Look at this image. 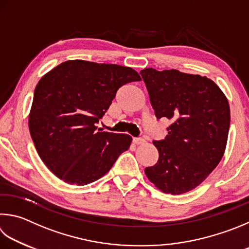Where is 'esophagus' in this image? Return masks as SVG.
Here are the masks:
<instances>
[{
  "instance_id": "obj_1",
  "label": "esophagus",
  "mask_w": 249,
  "mask_h": 249,
  "mask_svg": "<svg viewBox=\"0 0 249 249\" xmlns=\"http://www.w3.org/2000/svg\"><path fill=\"white\" fill-rule=\"evenodd\" d=\"M133 142L138 146V144L144 143V140L142 138H133Z\"/></svg>"
}]
</instances>
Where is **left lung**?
I'll use <instances>...</instances> for the list:
<instances>
[{
    "instance_id": "8db88e82",
    "label": "left lung",
    "mask_w": 249,
    "mask_h": 249,
    "mask_svg": "<svg viewBox=\"0 0 249 249\" xmlns=\"http://www.w3.org/2000/svg\"><path fill=\"white\" fill-rule=\"evenodd\" d=\"M140 74L157 119L171 121L165 139L153 142L159 159L144 173L161 192L185 194L200 185L222 159L231 119L228 98L205 76L155 69Z\"/></svg>"
}]
</instances>
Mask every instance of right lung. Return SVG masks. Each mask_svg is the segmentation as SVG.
<instances>
[{
    "instance_id": "obj_1",
    "label": "right lung",
    "mask_w": 249,
    "mask_h": 249,
    "mask_svg": "<svg viewBox=\"0 0 249 249\" xmlns=\"http://www.w3.org/2000/svg\"><path fill=\"white\" fill-rule=\"evenodd\" d=\"M142 80L130 67L83 60L61 63L36 86L29 130L40 159L65 183L84 186L110 171L132 137L97 132L119 88Z\"/></svg>"
}]
</instances>
